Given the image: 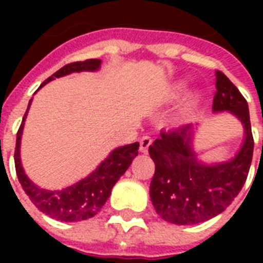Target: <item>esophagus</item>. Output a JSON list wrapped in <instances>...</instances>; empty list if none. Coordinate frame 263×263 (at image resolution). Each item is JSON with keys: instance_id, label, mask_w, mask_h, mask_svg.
<instances>
[{"instance_id": "34e87169", "label": "esophagus", "mask_w": 263, "mask_h": 263, "mask_svg": "<svg viewBox=\"0 0 263 263\" xmlns=\"http://www.w3.org/2000/svg\"><path fill=\"white\" fill-rule=\"evenodd\" d=\"M152 146V139L148 138V136H143L139 142V150L140 153H143V154H147L148 153V147Z\"/></svg>"}]
</instances>
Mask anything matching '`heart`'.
<instances>
[{"instance_id":"heart-1","label":"heart","mask_w":263,"mask_h":263,"mask_svg":"<svg viewBox=\"0 0 263 263\" xmlns=\"http://www.w3.org/2000/svg\"><path fill=\"white\" fill-rule=\"evenodd\" d=\"M188 90L187 82H177L171 87L168 95H166V102L175 103L177 101L183 98L185 92ZM200 101H202V94L200 92H194V94L188 95V98L185 99V102L183 103V106L180 107V110L177 111L173 117V123L175 124H183L185 121L191 119L192 115L195 113L196 107L199 106Z\"/></svg>"}]
</instances>
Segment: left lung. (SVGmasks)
<instances>
[{"label":"left lung","instance_id":"obj_1","mask_svg":"<svg viewBox=\"0 0 263 263\" xmlns=\"http://www.w3.org/2000/svg\"><path fill=\"white\" fill-rule=\"evenodd\" d=\"M216 88L213 113H231L245 129L243 143L232 158L200 160L194 147L199 124L161 134L148 147L156 164L150 199L157 214L171 224L194 225L218 216L232 203L249 175L254 139L247 101L220 71H216Z\"/></svg>","mask_w":263,"mask_h":263}]
</instances>
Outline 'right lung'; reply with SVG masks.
I'll use <instances>...</instances> for the list:
<instances>
[{
    "mask_svg": "<svg viewBox=\"0 0 263 263\" xmlns=\"http://www.w3.org/2000/svg\"><path fill=\"white\" fill-rule=\"evenodd\" d=\"M101 60L92 59L79 63L68 64L65 67L53 73L41 84L43 87L45 84L50 83L55 78L71 75L75 72H97L101 69ZM39 87V88H41ZM31 102H28V107L24 117H23L22 125L18 128L17 138H16V150H14V166L17 179L22 184L23 190L26 192L31 202L36 206L46 216L51 217L61 222H78L92 218L95 214L101 212V209L111 194V188L119 181V179L125 173L132 160L138 156L139 143L125 144L120 147L113 148L109 156L103 161L99 162L97 168L79 181L64 187L61 190H49V188L39 187L32 180L27 176L26 171L22 165L20 158V147H22V136L24 129L27 115L30 110Z\"/></svg>",
    "mask_w": 263,
    "mask_h": 263,
    "instance_id": "right-lung-1",
    "label": "right lung"
}]
</instances>
